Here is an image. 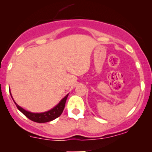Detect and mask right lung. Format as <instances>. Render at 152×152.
I'll return each mask as SVG.
<instances>
[{
    "label": "right lung",
    "mask_w": 152,
    "mask_h": 152,
    "mask_svg": "<svg viewBox=\"0 0 152 152\" xmlns=\"http://www.w3.org/2000/svg\"><path fill=\"white\" fill-rule=\"evenodd\" d=\"M68 95H69V94H67V95L59 102L58 105L56 106L53 109L43 113H32L30 112V111H26L25 109H23V108L20 107V106H19L15 102H14L19 111H20V112H22L26 117L28 118L29 119L31 120V121L37 122V123H46V122L52 121V120L55 119V118H58V116H61L63 111H64V107H65V104L66 102V99H67Z\"/></svg>",
    "instance_id": "add662e5"
}]
</instances>
